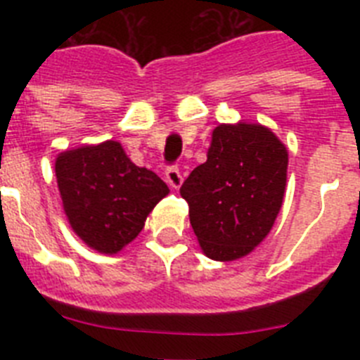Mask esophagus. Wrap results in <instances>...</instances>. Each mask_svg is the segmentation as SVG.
Wrapping results in <instances>:
<instances>
[{
  "mask_svg": "<svg viewBox=\"0 0 360 360\" xmlns=\"http://www.w3.org/2000/svg\"><path fill=\"white\" fill-rule=\"evenodd\" d=\"M165 180H167V184H169L171 187H174V189L182 186L184 176L182 173H180V167H178L176 164L169 165V167L165 169Z\"/></svg>",
  "mask_w": 360,
  "mask_h": 360,
  "instance_id": "esophagus-1",
  "label": "esophagus"
}]
</instances>
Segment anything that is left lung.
Here are the masks:
<instances>
[{
  "label": "left lung",
  "mask_w": 360,
  "mask_h": 360,
  "mask_svg": "<svg viewBox=\"0 0 360 360\" xmlns=\"http://www.w3.org/2000/svg\"><path fill=\"white\" fill-rule=\"evenodd\" d=\"M287 165V148L259 124L212 131L207 162L180 189L205 256L232 262L262 243L281 209Z\"/></svg>",
  "instance_id": "1"
}]
</instances>
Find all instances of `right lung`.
I'll return each instance as SVG.
<instances>
[{
    "label": "right lung",
    "mask_w": 360,
    "mask_h": 360,
    "mask_svg": "<svg viewBox=\"0 0 360 360\" xmlns=\"http://www.w3.org/2000/svg\"><path fill=\"white\" fill-rule=\"evenodd\" d=\"M56 176L72 229L104 254L135 240L153 207L169 193L162 178L133 164L113 141L61 153Z\"/></svg>",
    "instance_id": "1"
}]
</instances>
